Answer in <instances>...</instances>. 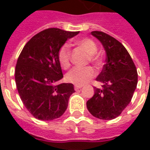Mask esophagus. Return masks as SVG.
<instances>
[{"instance_id": "34e87169", "label": "esophagus", "mask_w": 150, "mask_h": 150, "mask_svg": "<svg viewBox=\"0 0 150 150\" xmlns=\"http://www.w3.org/2000/svg\"><path fill=\"white\" fill-rule=\"evenodd\" d=\"M81 88H83V86H80V85H75V90H79Z\"/></svg>"}]
</instances>
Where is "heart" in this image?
<instances>
[{"instance_id":"heart-1","label":"heart","mask_w":150,"mask_h":150,"mask_svg":"<svg viewBox=\"0 0 150 150\" xmlns=\"http://www.w3.org/2000/svg\"><path fill=\"white\" fill-rule=\"evenodd\" d=\"M77 45L88 54V62L92 63L96 68H100L102 65V59L100 56L96 53L98 48L96 43L91 38H85L83 39L79 40L77 42ZM58 59L62 68L67 69L70 67L71 49L69 45L64 44L59 48L58 52ZM95 75H96V72L94 69L91 67H75L71 69L66 75V79L71 83L82 86L92 79Z\"/></svg>"}]
</instances>
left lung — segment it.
Listing matches in <instances>:
<instances>
[{
  "label": "left lung",
  "instance_id": "obj_1",
  "mask_svg": "<svg viewBox=\"0 0 150 150\" xmlns=\"http://www.w3.org/2000/svg\"><path fill=\"white\" fill-rule=\"evenodd\" d=\"M91 34L100 41L107 58L96 78L103 83L102 88L95 87V94L87 102V108L96 118L112 120L132 100L137 85V71L128 50L118 40L102 31H92Z\"/></svg>",
  "mask_w": 150,
  "mask_h": 150
}]
</instances>
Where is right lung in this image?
I'll list each match as a JSON object with an SVG mask.
<instances>
[{
	"label": "right lung",
	"mask_w": 150,
	"mask_h": 150,
	"mask_svg": "<svg viewBox=\"0 0 150 150\" xmlns=\"http://www.w3.org/2000/svg\"><path fill=\"white\" fill-rule=\"evenodd\" d=\"M78 34L59 28L44 30L25 45L18 57L16 86L25 107L36 119L52 120L65 112L75 90L72 83H59L63 75L58 52L67 40Z\"/></svg>",
	"instance_id": "add662e5"
}]
</instances>
